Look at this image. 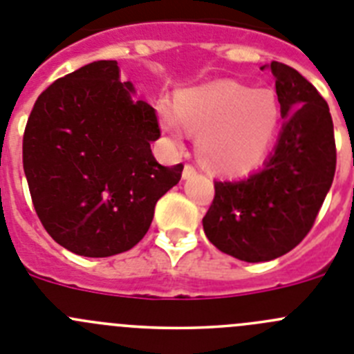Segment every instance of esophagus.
I'll return each mask as SVG.
<instances>
[{
  "instance_id": "34e87169",
  "label": "esophagus",
  "mask_w": 354,
  "mask_h": 354,
  "mask_svg": "<svg viewBox=\"0 0 354 354\" xmlns=\"http://www.w3.org/2000/svg\"><path fill=\"white\" fill-rule=\"evenodd\" d=\"M193 175H196V168H194L193 165H186L183 171V177L184 179H189V177H193Z\"/></svg>"
}]
</instances>
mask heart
<instances>
[{
  "label": "heart",
  "instance_id": "obj_1",
  "mask_svg": "<svg viewBox=\"0 0 354 354\" xmlns=\"http://www.w3.org/2000/svg\"><path fill=\"white\" fill-rule=\"evenodd\" d=\"M160 119L171 144L183 145L184 124L198 137L200 154L209 167L241 174L254 168L274 144L281 103L270 89L217 82L183 93L175 112L161 105Z\"/></svg>",
  "mask_w": 354,
  "mask_h": 354
}]
</instances>
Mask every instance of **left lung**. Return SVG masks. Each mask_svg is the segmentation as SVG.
I'll list each match as a JSON object with an SVG mask.
<instances>
[{"label": "left lung", "mask_w": 354, "mask_h": 354, "mask_svg": "<svg viewBox=\"0 0 354 354\" xmlns=\"http://www.w3.org/2000/svg\"><path fill=\"white\" fill-rule=\"evenodd\" d=\"M284 118L274 152L245 179L214 180L203 230L214 245L258 263L286 254L306 239L333 183L337 165L328 103L295 68L272 61Z\"/></svg>", "instance_id": "obj_1"}]
</instances>
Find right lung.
<instances>
[{
  "mask_svg": "<svg viewBox=\"0 0 354 354\" xmlns=\"http://www.w3.org/2000/svg\"><path fill=\"white\" fill-rule=\"evenodd\" d=\"M118 61H95L38 96L22 138V165L38 219L59 245L87 258L129 251L184 165L163 167L151 142L156 110L131 98Z\"/></svg>",
  "mask_w": 354,
  "mask_h": 354,
  "instance_id": "obj_1",
  "label": "right lung"
}]
</instances>
